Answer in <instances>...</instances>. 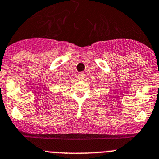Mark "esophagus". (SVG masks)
Instances as JSON below:
<instances>
[{
  "label": "esophagus",
  "instance_id": "esophagus-1",
  "mask_svg": "<svg viewBox=\"0 0 159 159\" xmlns=\"http://www.w3.org/2000/svg\"><path fill=\"white\" fill-rule=\"evenodd\" d=\"M78 78L79 80H82L83 78H85V74L84 73H80L78 74Z\"/></svg>",
  "mask_w": 159,
  "mask_h": 159
}]
</instances>
